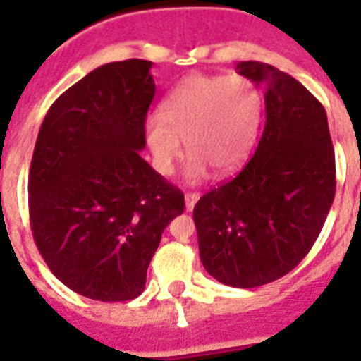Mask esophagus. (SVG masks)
Here are the masks:
<instances>
[{"mask_svg":"<svg viewBox=\"0 0 361 361\" xmlns=\"http://www.w3.org/2000/svg\"><path fill=\"white\" fill-rule=\"evenodd\" d=\"M198 198H200V195H198V192H187V195H185V208H187V212H192V208H195V204L198 202Z\"/></svg>","mask_w":361,"mask_h":361,"instance_id":"1","label":"esophagus"}]
</instances>
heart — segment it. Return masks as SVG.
<instances>
[{
  "instance_id": "heart-1",
  "label": "heart",
  "mask_w": 361,
  "mask_h": 361,
  "mask_svg": "<svg viewBox=\"0 0 361 361\" xmlns=\"http://www.w3.org/2000/svg\"><path fill=\"white\" fill-rule=\"evenodd\" d=\"M161 118L146 121V142L153 164L170 174L185 140V178L198 183L209 169L228 176L241 169L257 142L262 99L243 76L192 75L180 82L161 104Z\"/></svg>"
}]
</instances>
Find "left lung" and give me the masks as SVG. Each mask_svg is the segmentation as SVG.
I'll return each mask as SVG.
<instances>
[{"mask_svg":"<svg viewBox=\"0 0 361 361\" xmlns=\"http://www.w3.org/2000/svg\"><path fill=\"white\" fill-rule=\"evenodd\" d=\"M236 71L264 86L266 123L236 178L195 206L198 251L214 279L252 288L302 262L336 197V155L324 106L296 78L260 61Z\"/></svg>","mask_w":361,"mask_h":361,"instance_id":"left-lung-1","label":"left lung"}]
</instances>
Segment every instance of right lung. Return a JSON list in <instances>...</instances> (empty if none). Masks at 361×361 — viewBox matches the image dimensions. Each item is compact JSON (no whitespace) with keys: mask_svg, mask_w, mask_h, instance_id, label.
Wrapping results in <instances>:
<instances>
[{"mask_svg":"<svg viewBox=\"0 0 361 361\" xmlns=\"http://www.w3.org/2000/svg\"><path fill=\"white\" fill-rule=\"evenodd\" d=\"M152 61L92 71L44 116L30 169L39 252L65 286L99 302L140 296L183 192L140 157L155 82Z\"/></svg>","mask_w":361,"mask_h":361,"instance_id":"right-lung-1","label":"right lung"}]
</instances>
